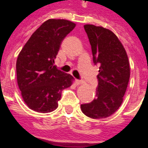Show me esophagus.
<instances>
[{
  "label": "esophagus",
  "instance_id": "1",
  "mask_svg": "<svg viewBox=\"0 0 148 148\" xmlns=\"http://www.w3.org/2000/svg\"><path fill=\"white\" fill-rule=\"evenodd\" d=\"M82 84H83V82H82V81L79 80H76V85L79 86V85H82Z\"/></svg>",
  "mask_w": 148,
  "mask_h": 148
}]
</instances>
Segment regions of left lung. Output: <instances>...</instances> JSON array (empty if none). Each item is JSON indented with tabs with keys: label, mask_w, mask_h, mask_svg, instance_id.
Returning <instances> with one entry per match:
<instances>
[{
	"label": "left lung",
	"mask_w": 148,
	"mask_h": 148,
	"mask_svg": "<svg viewBox=\"0 0 148 148\" xmlns=\"http://www.w3.org/2000/svg\"><path fill=\"white\" fill-rule=\"evenodd\" d=\"M84 28L91 45L93 62L100 67L96 98L81 105V109L93 119L109 117L121 106L128 85L130 66L127 52L111 30L93 24H86Z\"/></svg>",
	"instance_id": "8db88e82"
}]
</instances>
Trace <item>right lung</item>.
I'll use <instances>...</instances> for the list:
<instances>
[{"instance_id": "obj_1", "label": "right lung", "mask_w": 148, "mask_h": 148, "mask_svg": "<svg viewBox=\"0 0 148 148\" xmlns=\"http://www.w3.org/2000/svg\"><path fill=\"white\" fill-rule=\"evenodd\" d=\"M75 26L67 20H47L31 36L18 55V86L25 104L34 111L47 113L55 110L62 91L74 82L71 74L54 64L62 40Z\"/></svg>"}]
</instances>
